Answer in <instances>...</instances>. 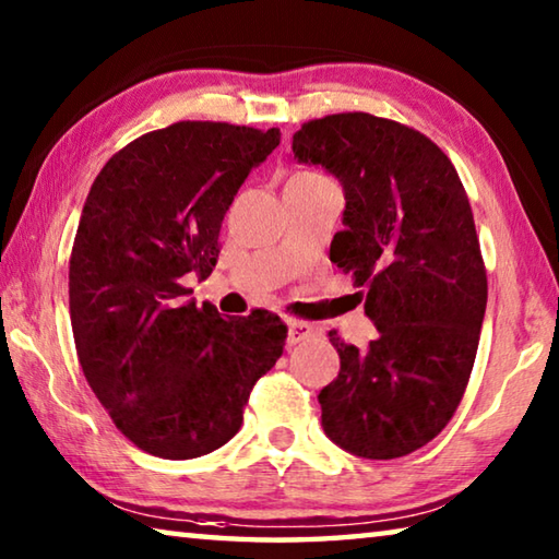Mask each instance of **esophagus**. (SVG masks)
<instances>
[{
    "label": "esophagus",
    "mask_w": 559,
    "mask_h": 559,
    "mask_svg": "<svg viewBox=\"0 0 559 559\" xmlns=\"http://www.w3.org/2000/svg\"><path fill=\"white\" fill-rule=\"evenodd\" d=\"M318 333V328L313 323H306V320H290L288 323V345H298L306 343Z\"/></svg>",
    "instance_id": "1"
}]
</instances>
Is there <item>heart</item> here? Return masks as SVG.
I'll list each match as a JSON object with an SVG mask.
<instances>
[{
    "instance_id": "heart-1",
    "label": "heart",
    "mask_w": 559,
    "mask_h": 559,
    "mask_svg": "<svg viewBox=\"0 0 559 559\" xmlns=\"http://www.w3.org/2000/svg\"><path fill=\"white\" fill-rule=\"evenodd\" d=\"M298 175H318V173H298Z\"/></svg>"
}]
</instances>
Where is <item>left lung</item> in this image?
I'll use <instances>...</instances> for the list:
<instances>
[{
    "mask_svg": "<svg viewBox=\"0 0 559 559\" xmlns=\"http://www.w3.org/2000/svg\"><path fill=\"white\" fill-rule=\"evenodd\" d=\"M293 155L343 182L330 261L380 330L365 349L328 333L340 374L318 394L323 429L355 456H406L451 421L476 359L488 278L466 189L437 143L370 112L302 122Z\"/></svg>",
    "mask_w": 559,
    "mask_h": 559,
    "instance_id": "8db88e82",
    "label": "left lung"
}]
</instances>
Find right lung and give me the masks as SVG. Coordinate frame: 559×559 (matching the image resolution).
<instances>
[{"label":"right lung","instance_id":"obj_1","mask_svg":"<svg viewBox=\"0 0 559 559\" xmlns=\"http://www.w3.org/2000/svg\"><path fill=\"white\" fill-rule=\"evenodd\" d=\"M278 143V128L182 120L118 150L91 185L69 261L75 353L118 431L153 456L224 447L286 345L269 310L224 320L185 298V278L216 266L243 179Z\"/></svg>","mask_w":559,"mask_h":559}]
</instances>
